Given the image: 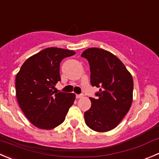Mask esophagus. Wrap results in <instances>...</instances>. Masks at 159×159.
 Listing matches in <instances>:
<instances>
[{"label":"esophagus","instance_id":"1","mask_svg":"<svg viewBox=\"0 0 159 159\" xmlns=\"http://www.w3.org/2000/svg\"><path fill=\"white\" fill-rule=\"evenodd\" d=\"M76 98H83V95H76Z\"/></svg>","mask_w":159,"mask_h":159}]
</instances>
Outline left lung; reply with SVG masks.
Wrapping results in <instances>:
<instances>
[{"label":"left lung","mask_w":159,"mask_h":159,"mask_svg":"<svg viewBox=\"0 0 159 159\" xmlns=\"http://www.w3.org/2000/svg\"><path fill=\"white\" fill-rule=\"evenodd\" d=\"M81 57L89 63L91 84L99 88L95 93L98 98H90L92 106L84 112V121L95 131H109L117 127L131 106L133 78L120 60L103 49L89 48Z\"/></svg>","instance_id":"left-lung-1"}]
</instances>
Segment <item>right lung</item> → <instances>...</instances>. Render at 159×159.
<instances>
[{
    "label": "right lung",
    "instance_id": "obj_1",
    "mask_svg": "<svg viewBox=\"0 0 159 159\" xmlns=\"http://www.w3.org/2000/svg\"><path fill=\"white\" fill-rule=\"evenodd\" d=\"M75 52L49 47L28 58L16 75V97L27 119L38 128L53 129L65 120L75 94L55 92L61 81L60 64Z\"/></svg>",
    "mask_w": 159,
    "mask_h": 159
}]
</instances>
